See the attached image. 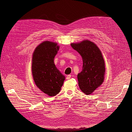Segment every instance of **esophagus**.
Listing matches in <instances>:
<instances>
[{
    "label": "esophagus",
    "mask_w": 132,
    "mask_h": 132,
    "mask_svg": "<svg viewBox=\"0 0 132 132\" xmlns=\"http://www.w3.org/2000/svg\"><path fill=\"white\" fill-rule=\"evenodd\" d=\"M71 78V75H68L67 76V79L68 80V79H70Z\"/></svg>",
    "instance_id": "obj_1"
}]
</instances>
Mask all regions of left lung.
<instances>
[{
    "mask_svg": "<svg viewBox=\"0 0 132 132\" xmlns=\"http://www.w3.org/2000/svg\"><path fill=\"white\" fill-rule=\"evenodd\" d=\"M71 46L82 59V69L77 76L79 86L84 93L90 95L104 80L105 64L102 53L95 43L87 39L71 43Z\"/></svg>",
    "mask_w": 132,
    "mask_h": 132,
    "instance_id": "obj_1",
    "label": "left lung"
}]
</instances>
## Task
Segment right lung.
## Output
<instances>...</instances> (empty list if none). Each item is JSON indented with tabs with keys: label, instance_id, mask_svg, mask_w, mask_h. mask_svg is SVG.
I'll list each match as a JSON object with an SVG mask.
<instances>
[{
	"label": "right lung",
	"instance_id": "right-lung-1",
	"mask_svg": "<svg viewBox=\"0 0 132 132\" xmlns=\"http://www.w3.org/2000/svg\"><path fill=\"white\" fill-rule=\"evenodd\" d=\"M59 49L57 43L46 41L36 48L32 54L31 68L35 84L50 96L59 93L65 78L54 63Z\"/></svg>",
	"mask_w": 132,
	"mask_h": 132
}]
</instances>
